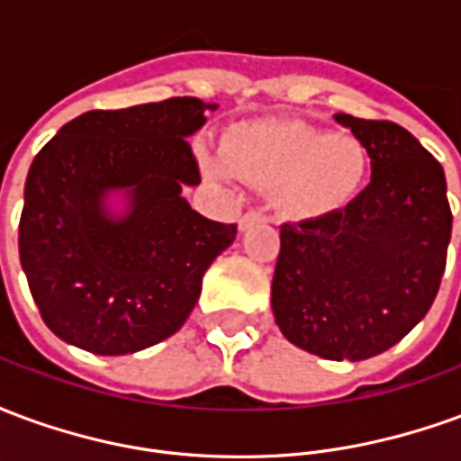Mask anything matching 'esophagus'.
Wrapping results in <instances>:
<instances>
[{
  "label": "esophagus",
  "mask_w": 461,
  "mask_h": 461,
  "mask_svg": "<svg viewBox=\"0 0 461 461\" xmlns=\"http://www.w3.org/2000/svg\"><path fill=\"white\" fill-rule=\"evenodd\" d=\"M264 221H267V217H264L261 212H257V210L247 212V214H244V217L240 220V231L251 230V227H257V224H264Z\"/></svg>",
  "instance_id": "esophagus-1"
}]
</instances>
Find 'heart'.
Listing matches in <instances>:
<instances>
[{
  "mask_svg": "<svg viewBox=\"0 0 461 461\" xmlns=\"http://www.w3.org/2000/svg\"><path fill=\"white\" fill-rule=\"evenodd\" d=\"M221 161L207 170L254 187H271L274 207L291 220H319L356 200L370 172V152L353 135L303 121L241 122L224 135Z\"/></svg>",
  "mask_w": 461,
  "mask_h": 461,
  "instance_id": "b5f03b06",
  "label": "heart"
}]
</instances>
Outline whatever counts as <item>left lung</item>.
I'll return each mask as SVG.
<instances>
[{
    "mask_svg": "<svg viewBox=\"0 0 461 461\" xmlns=\"http://www.w3.org/2000/svg\"><path fill=\"white\" fill-rule=\"evenodd\" d=\"M370 152V185L343 210L281 227L271 309L284 339L329 360H366L432 306L452 237L442 165L390 121L333 115Z\"/></svg>",
    "mask_w": 461,
    "mask_h": 461,
    "instance_id": "obj_1",
    "label": "left lung"
}]
</instances>
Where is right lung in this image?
Returning a JSON list of instances; mask_svg holds the SVG:
<instances>
[{"label":"right lung","mask_w":461,"mask_h":461,"mask_svg":"<svg viewBox=\"0 0 461 461\" xmlns=\"http://www.w3.org/2000/svg\"><path fill=\"white\" fill-rule=\"evenodd\" d=\"M217 104L167 98L88 111L39 150L24 185L19 259L39 313L66 343L128 356L170 339L237 224L182 197L200 185L187 138ZM126 207L113 210V197Z\"/></svg>","instance_id":"add662e5"}]
</instances>
